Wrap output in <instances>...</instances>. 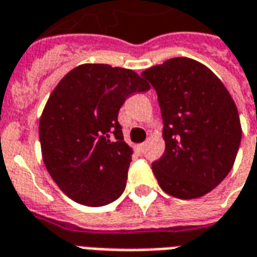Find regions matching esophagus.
Listing matches in <instances>:
<instances>
[{"instance_id": "34e87169", "label": "esophagus", "mask_w": 257, "mask_h": 257, "mask_svg": "<svg viewBox=\"0 0 257 257\" xmlns=\"http://www.w3.org/2000/svg\"><path fill=\"white\" fill-rule=\"evenodd\" d=\"M144 144H139V146H136V151H139V153H144Z\"/></svg>"}]
</instances>
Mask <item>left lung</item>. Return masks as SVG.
Returning a JSON list of instances; mask_svg holds the SVG:
<instances>
[{"label":"left lung","instance_id":"obj_1","mask_svg":"<svg viewBox=\"0 0 257 257\" xmlns=\"http://www.w3.org/2000/svg\"><path fill=\"white\" fill-rule=\"evenodd\" d=\"M158 95L165 153L153 162L159 187L178 199H196L233 167L241 143L234 100L207 66L177 57L142 73Z\"/></svg>","mask_w":257,"mask_h":257}]
</instances>
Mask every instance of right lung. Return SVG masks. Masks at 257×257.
I'll return each mask as SVG.
<instances>
[{"instance_id":"add662e5","label":"right lung","mask_w":257,"mask_h":257,"mask_svg":"<svg viewBox=\"0 0 257 257\" xmlns=\"http://www.w3.org/2000/svg\"><path fill=\"white\" fill-rule=\"evenodd\" d=\"M150 85L131 69L84 64L58 83L39 121L47 172L72 200L106 206L122 195L132 150L123 142L118 111Z\"/></svg>"}]
</instances>
